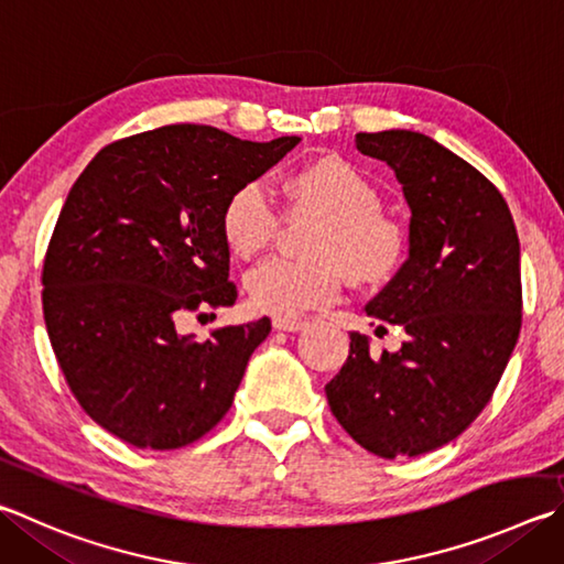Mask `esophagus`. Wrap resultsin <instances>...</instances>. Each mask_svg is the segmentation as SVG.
<instances>
[{
	"mask_svg": "<svg viewBox=\"0 0 564 564\" xmlns=\"http://www.w3.org/2000/svg\"><path fill=\"white\" fill-rule=\"evenodd\" d=\"M305 325H308V323L299 321V317H275L273 330H279V333H299V330H303Z\"/></svg>",
	"mask_w": 564,
	"mask_h": 564,
	"instance_id": "esophagus-1",
	"label": "esophagus"
}]
</instances>
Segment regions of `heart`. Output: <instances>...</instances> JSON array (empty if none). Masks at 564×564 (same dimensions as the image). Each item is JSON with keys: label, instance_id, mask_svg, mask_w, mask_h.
<instances>
[{"label": "heart", "instance_id": "heart-1", "mask_svg": "<svg viewBox=\"0 0 564 564\" xmlns=\"http://www.w3.org/2000/svg\"><path fill=\"white\" fill-rule=\"evenodd\" d=\"M283 189L295 209L313 212L325 224L315 231V261L269 259L247 273L243 289L259 313L299 317L333 303L343 269L357 283L392 275L406 249L404 227L382 212V194L343 158H317L291 172ZM279 212L259 182H243L224 202L219 231L239 259H253L279 231Z\"/></svg>", "mask_w": 564, "mask_h": 564}]
</instances>
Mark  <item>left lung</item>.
<instances>
[{
  "mask_svg": "<svg viewBox=\"0 0 564 564\" xmlns=\"http://www.w3.org/2000/svg\"><path fill=\"white\" fill-rule=\"evenodd\" d=\"M367 158L394 170L409 219V259L367 303L399 327L394 352L350 333V355L325 384L337 422L382 458L444 446L484 412L523 323L520 241L496 184L412 130L357 132Z\"/></svg>",
  "mask_w": 564,
  "mask_h": 564,
  "instance_id": "1",
  "label": "left lung"
}]
</instances>
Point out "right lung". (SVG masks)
I'll return each instance as SVG.
<instances>
[{
    "label": "right lung",
    "mask_w": 564,
    "mask_h": 564,
    "mask_svg": "<svg viewBox=\"0 0 564 564\" xmlns=\"http://www.w3.org/2000/svg\"><path fill=\"white\" fill-rule=\"evenodd\" d=\"M299 142L165 126L110 142L70 187L41 273L44 321L70 392L120 442L170 452L229 412L271 321L204 343L180 323L237 301L221 207Z\"/></svg>",
    "instance_id": "right-lung-1"
}]
</instances>
